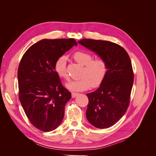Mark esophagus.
Wrapping results in <instances>:
<instances>
[{
    "label": "esophagus",
    "instance_id": "esophagus-1",
    "mask_svg": "<svg viewBox=\"0 0 156 156\" xmlns=\"http://www.w3.org/2000/svg\"><path fill=\"white\" fill-rule=\"evenodd\" d=\"M79 95V94L78 93H75V92H72V97L73 98H75L76 96H77Z\"/></svg>",
    "mask_w": 156,
    "mask_h": 156
}]
</instances>
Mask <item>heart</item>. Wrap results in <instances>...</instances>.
Here are the masks:
<instances>
[{"label": "heart", "instance_id": "b5f03b06", "mask_svg": "<svg viewBox=\"0 0 156 156\" xmlns=\"http://www.w3.org/2000/svg\"><path fill=\"white\" fill-rule=\"evenodd\" d=\"M77 62L84 66L83 71V78L72 81L66 84V87L72 91H84L92 87H98L104 81L107 73V63L101 58L92 59V55L86 51H78L73 55ZM66 56H60L56 60L54 69L60 78L68 79L66 70Z\"/></svg>", "mask_w": 156, "mask_h": 156}]
</instances>
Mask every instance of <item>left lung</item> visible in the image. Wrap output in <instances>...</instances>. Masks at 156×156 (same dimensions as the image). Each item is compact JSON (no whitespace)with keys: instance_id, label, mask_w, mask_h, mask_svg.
<instances>
[{"instance_id":"obj_1","label":"left lung","mask_w":156,"mask_h":156,"mask_svg":"<svg viewBox=\"0 0 156 156\" xmlns=\"http://www.w3.org/2000/svg\"><path fill=\"white\" fill-rule=\"evenodd\" d=\"M78 43L107 63L104 81L96 90L87 94L89 102L86 116L94 127L108 128L124 115L129 104L134 79L130 58L122 47L113 42L83 39Z\"/></svg>"}]
</instances>
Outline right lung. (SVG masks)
<instances>
[{
    "label": "right lung",
    "instance_id": "obj_1",
    "mask_svg": "<svg viewBox=\"0 0 156 156\" xmlns=\"http://www.w3.org/2000/svg\"><path fill=\"white\" fill-rule=\"evenodd\" d=\"M73 38L44 39L28 49L19 65V98L30 123L49 132L57 128L72 94L54 69L56 60L73 45Z\"/></svg>",
    "mask_w": 156,
    "mask_h": 156
}]
</instances>
